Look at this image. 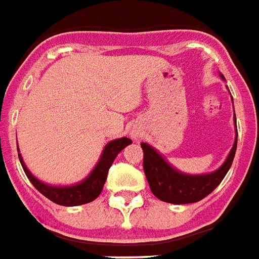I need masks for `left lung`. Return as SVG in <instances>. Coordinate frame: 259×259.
Segmentation results:
<instances>
[{
    "instance_id": "8db88e82",
    "label": "left lung",
    "mask_w": 259,
    "mask_h": 259,
    "mask_svg": "<svg viewBox=\"0 0 259 259\" xmlns=\"http://www.w3.org/2000/svg\"><path fill=\"white\" fill-rule=\"evenodd\" d=\"M234 123L237 127L235 113ZM237 139L238 131H235V142L225 163L217 171L204 175H188L178 171L165 162V159L154 147L147 143H140L144 155L143 168L152 194L158 199L174 204L195 203L206 198L218 187L223 178L226 177L227 171L230 169L237 151Z\"/></svg>"
}]
</instances>
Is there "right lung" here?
<instances>
[{
	"label": "right lung",
	"mask_w": 259,
	"mask_h": 259,
	"mask_svg": "<svg viewBox=\"0 0 259 259\" xmlns=\"http://www.w3.org/2000/svg\"><path fill=\"white\" fill-rule=\"evenodd\" d=\"M131 143L132 140L128 139V138H121V139L109 142L105 146L103 154H101L100 160L94 168V171L88 175V178L77 183V185L67 186V187H56V186H49L47 183H42L26 168L21 154H18V158H20L22 168H24L30 183L42 195L47 196L48 199L55 202L56 204H60V206H78V204L90 203V202L95 200L97 196L100 195L105 181H107L109 167L112 165L113 160H115L120 151L125 148Z\"/></svg>",
	"instance_id": "1"
}]
</instances>
